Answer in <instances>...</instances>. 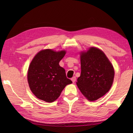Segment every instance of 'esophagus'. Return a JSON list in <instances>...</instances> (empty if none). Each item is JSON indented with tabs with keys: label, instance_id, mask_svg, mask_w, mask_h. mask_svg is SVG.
<instances>
[{
	"label": "esophagus",
	"instance_id": "obj_1",
	"mask_svg": "<svg viewBox=\"0 0 133 133\" xmlns=\"http://www.w3.org/2000/svg\"><path fill=\"white\" fill-rule=\"evenodd\" d=\"M71 81L72 82H73V83H75V82H76V77L75 76V77H73L71 78Z\"/></svg>",
	"mask_w": 133,
	"mask_h": 133
}]
</instances>
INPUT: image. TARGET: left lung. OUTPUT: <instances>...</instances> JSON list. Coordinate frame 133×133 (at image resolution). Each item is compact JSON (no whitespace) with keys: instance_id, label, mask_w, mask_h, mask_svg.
Listing matches in <instances>:
<instances>
[{"instance_id":"obj_1","label":"left lung","mask_w":133,"mask_h":133,"mask_svg":"<svg viewBox=\"0 0 133 133\" xmlns=\"http://www.w3.org/2000/svg\"><path fill=\"white\" fill-rule=\"evenodd\" d=\"M81 74L76 84L89 101H95L110 90L113 83L114 70L103 51L90 48L80 53Z\"/></svg>"}]
</instances>
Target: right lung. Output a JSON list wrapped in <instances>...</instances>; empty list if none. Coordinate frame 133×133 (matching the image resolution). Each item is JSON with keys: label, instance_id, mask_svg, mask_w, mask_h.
I'll return each instance as SVG.
<instances>
[{"label": "right lung", "instance_id": "add662e5", "mask_svg": "<svg viewBox=\"0 0 133 133\" xmlns=\"http://www.w3.org/2000/svg\"><path fill=\"white\" fill-rule=\"evenodd\" d=\"M66 51L51 49L40 51L33 58L28 72V80L31 91L40 100L51 103L60 96L67 84L72 83L59 62Z\"/></svg>", "mask_w": 133, "mask_h": 133}]
</instances>
